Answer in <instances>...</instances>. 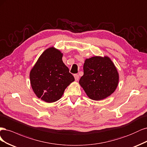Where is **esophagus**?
Masks as SVG:
<instances>
[{
    "label": "esophagus",
    "mask_w": 147,
    "mask_h": 147,
    "mask_svg": "<svg viewBox=\"0 0 147 147\" xmlns=\"http://www.w3.org/2000/svg\"><path fill=\"white\" fill-rule=\"evenodd\" d=\"M74 79H75L76 81H78V80H79V75L77 74H75L74 75Z\"/></svg>",
    "instance_id": "34e87169"
}]
</instances>
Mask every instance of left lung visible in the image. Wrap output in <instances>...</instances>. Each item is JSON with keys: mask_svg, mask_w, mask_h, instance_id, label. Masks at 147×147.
I'll use <instances>...</instances> for the list:
<instances>
[{"mask_svg": "<svg viewBox=\"0 0 147 147\" xmlns=\"http://www.w3.org/2000/svg\"><path fill=\"white\" fill-rule=\"evenodd\" d=\"M119 76L116 67L108 57H93L85 60L84 75L79 84L93 100L105 99L114 92Z\"/></svg>", "mask_w": 147, "mask_h": 147, "instance_id": "8db88e82", "label": "left lung"}]
</instances>
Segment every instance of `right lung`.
<instances>
[{"mask_svg": "<svg viewBox=\"0 0 147 147\" xmlns=\"http://www.w3.org/2000/svg\"><path fill=\"white\" fill-rule=\"evenodd\" d=\"M63 54L53 47L45 51L30 73L32 88L38 98L53 102L62 96L74 80L62 61Z\"/></svg>", "mask_w": 147, "mask_h": 147, "instance_id": "1", "label": "right lung"}]
</instances>
